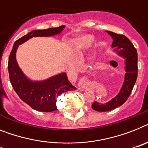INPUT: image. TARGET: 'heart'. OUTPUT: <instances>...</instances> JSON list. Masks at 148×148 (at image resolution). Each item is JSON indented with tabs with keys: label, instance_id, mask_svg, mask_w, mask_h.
Instances as JSON below:
<instances>
[{
	"label": "heart",
	"instance_id": "heart-1",
	"mask_svg": "<svg viewBox=\"0 0 148 148\" xmlns=\"http://www.w3.org/2000/svg\"><path fill=\"white\" fill-rule=\"evenodd\" d=\"M91 41H92V36L86 35V36H82L74 39L72 41V43L78 49H83L87 46L91 42Z\"/></svg>",
	"mask_w": 148,
	"mask_h": 148
}]
</instances>
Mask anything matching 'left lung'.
Here are the masks:
<instances>
[{"instance_id": "8db88e82", "label": "left lung", "mask_w": 148, "mask_h": 148, "mask_svg": "<svg viewBox=\"0 0 148 148\" xmlns=\"http://www.w3.org/2000/svg\"><path fill=\"white\" fill-rule=\"evenodd\" d=\"M106 32L113 39L112 47L114 48V51L125 59L126 73L123 85L116 97L104 104L98 102H94L92 104V108L98 112L110 111L122 106L130 96L138 77V53L132 43L124 35L110 31H106Z\"/></svg>"}]
</instances>
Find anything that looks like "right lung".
<instances>
[{
	"label": "right lung",
	"instance_id": "right-lung-1",
	"mask_svg": "<svg viewBox=\"0 0 148 148\" xmlns=\"http://www.w3.org/2000/svg\"><path fill=\"white\" fill-rule=\"evenodd\" d=\"M64 28V26H61L29 32L16 41L10 54L8 72L12 86L23 101L37 111L49 112L57 110L56 98L64 92L76 90V87L69 82L66 73H61L42 81L30 80L18 66L16 52L19 45L32 37L52 36L61 33Z\"/></svg>",
	"mask_w": 148,
	"mask_h": 148
}]
</instances>
